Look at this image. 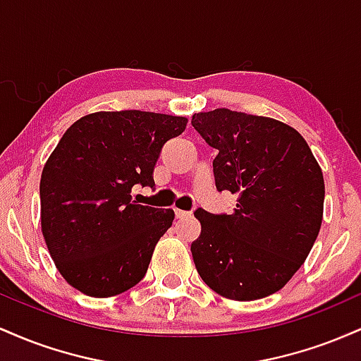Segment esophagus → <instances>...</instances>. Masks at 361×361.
Here are the masks:
<instances>
[{"label": "esophagus", "instance_id": "obj_1", "mask_svg": "<svg viewBox=\"0 0 361 361\" xmlns=\"http://www.w3.org/2000/svg\"><path fill=\"white\" fill-rule=\"evenodd\" d=\"M175 215H176V219H186V217H192V212H186V210L175 209Z\"/></svg>", "mask_w": 361, "mask_h": 361}]
</instances>
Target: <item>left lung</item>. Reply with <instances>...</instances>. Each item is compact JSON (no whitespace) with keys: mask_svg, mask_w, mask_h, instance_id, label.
I'll list each match as a JSON object with an SVG mask.
<instances>
[{"mask_svg":"<svg viewBox=\"0 0 361 361\" xmlns=\"http://www.w3.org/2000/svg\"><path fill=\"white\" fill-rule=\"evenodd\" d=\"M195 130L217 149L219 192L238 195L233 214L195 210L202 233L192 243L198 275L233 300L279 292L309 256L322 224L324 178L295 128L229 109L200 111Z\"/></svg>","mask_w":361,"mask_h":361,"instance_id":"obj_1","label":"left lung"}]
</instances>
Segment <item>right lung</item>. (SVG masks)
Listing matches in <instances>:
<instances>
[{"mask_svg":"<svg viewBox=\"0 0 361 361\" xmlns=\"http://www.w3.org/2000/svg\"><path fill=\"white\" fill-rule=\"evenodd\" d=\"M188 118L154 111H97L64 132L40 178V224L54 263L71 287L105 299L146 275L175 212L132 202L154 186L161 149Z\"/></svg>","mask_w":361,"mask_h":361,"instance_id":"right-lung-1","label":"right lung"}]
</instances>
